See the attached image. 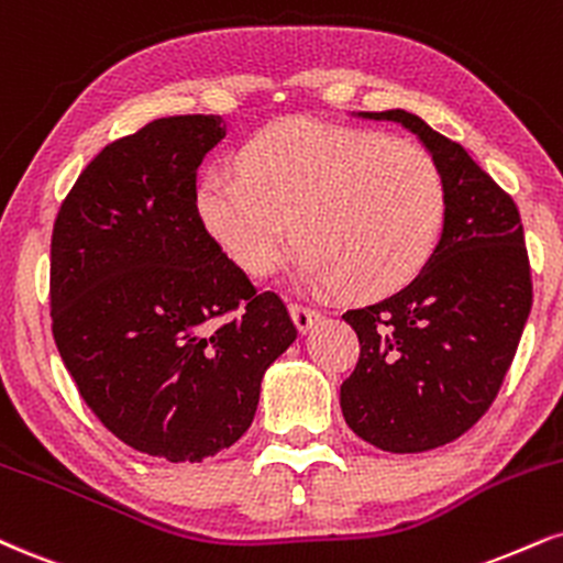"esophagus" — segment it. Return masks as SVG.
I'll return each mask as SVG.
<instances>
[{
    "mask_svg": "<svg viewBox=\"0 0 563 563\" xmlns=\"http://www.w3.org/2000/svg\"><path fill=\"white\" fill-rule=\"evenodd\" d=\"M290 317H294L296 328L309 330L311 324H314L317 317H320V311H317L314 307H307V303H290Z\"/></svg>",
    "mask_w": 563,
    "mask_h": 563,
    "instance_id": "1",
    "label": "esophagus"
}]
</instances>
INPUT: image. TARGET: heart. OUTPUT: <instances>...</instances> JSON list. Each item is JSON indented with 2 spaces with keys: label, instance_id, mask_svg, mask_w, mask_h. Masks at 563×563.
<instances>
[{
  "label": "heart",
  "instance_id": "b5f03b06",
  "mask_svg": "<svg viewBox=\"0 0 563 563\" xmlns=\"http://www.w3.org/2000/svg\"><path fill=\"white\" fill-rule=\"evenodd\" d=\"M239 165L201 173L194 209L249 275L267 273L294 230L303 283L372 299L406 286L435 249L443 175L411 141L290 118L256 131Z\"/></svg>",
  "mask_w": 563,
  "mask_h": 563
}]
</instances>
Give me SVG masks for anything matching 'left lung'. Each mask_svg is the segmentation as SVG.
<instances>
[{"label": "left lung", "mask_w": 563, "mask_h": 563, "mask_svg": "<svg viewBox=\"0 0 563 563\" xmlns=\"http://www.w3.org/2000/svg\"><path fill=\"white\" fill-rule=\"evenodd\" d=\"M362 118L401 123L430 148L445 188L435 252L398 294L343 314L358 338L341 385L349 428L393 453L464 435L496 401L532 307L519 209L456 141L404 110Z\"/></svg>", "instance_id": "obj_1"}]
</instances>
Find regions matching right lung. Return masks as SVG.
Returning <instances> with one entry per match:
<instances>
[{"mask_svg":"<svg viewBox=\"0 0 563 563\" xmlns=\"http://www.w3.org/2000/svg\"><path fill=\"white\" fill-rule=\"evenodd\" d=\"M220 114L159 118L107 144L52 230V335L80 398L131 449L167 462L217 456L252 424L262 375L296 341L201 228L196 170Z\"/></svg>","mask_w":563,"mask_h":563,"instance_id":"1","label":"right lung"}]
</instances>
